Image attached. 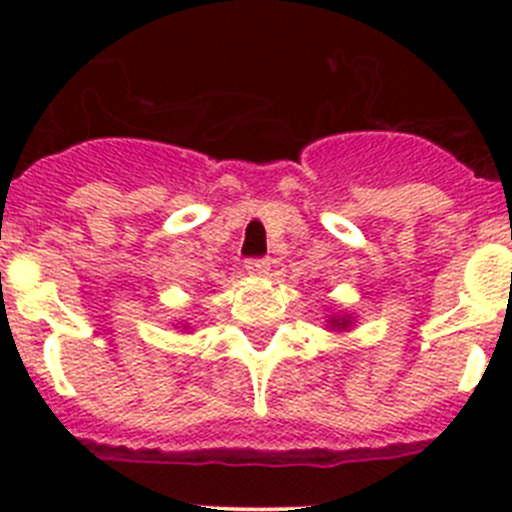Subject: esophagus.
Masks as SVG:
<instances>
[{"label":"esophagus","instance_id":"1","mask_svg":"<svg viewBox=\"0 0 512 512\" xmlns=\"http://www.w3.org/2000/svg\"><path fill=\"white\" fill-rule=\"evenodd\" d=\"M271 266V259L269 256H261V259H248L246 261V269L251 271V274H266Z\"/></svg>","mask_w":512,"mask_h":512}]
</instances>
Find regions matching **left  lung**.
<instances>
[{
    "label": "left lung",
    "mask_w": 512,
    "mask_h": 512,
    "mask_svg": "<svg viewBox=\"0 0 512 512\" xmlns=\"http://www.w3.org/2000/svg\"><path fill=\"white\" fill-rule=\"evenodd\" d=\"M333 325H338V328H346V325H348V320L346 318H343V320H333Z\"/></svg>",
    "instance_id": "left-lung-1"
}]
</instances>
